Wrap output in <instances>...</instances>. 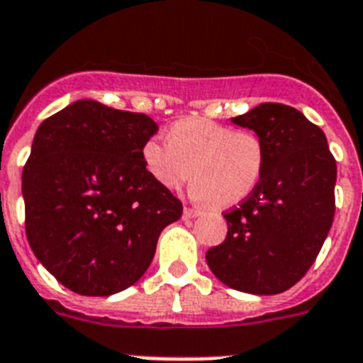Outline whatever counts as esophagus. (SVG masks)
Wrapping results in <instances>:
<instances>
[{"instance_id":"34e87169","label":"esophagus","mask_w":363,"mask_h":363,"mask_svg":"<svg viewBox=\"0 0 363 363\" xmlns=\"http://www.w3.org/2000/svg\"><path fill=\"white\" fill-rule=\"evenodd\" d=\"M201 212L199 210H196V208H184V212H182V218L184 219H194V218H197V216H199Z\"/></svg>"}]
</instances>
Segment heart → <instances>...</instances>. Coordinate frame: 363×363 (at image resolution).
I'll use <instances>...</instances> for the list:
<instances>
[{
    "label": "heart",
    "mask_w": 363,
    "mask_h": 363,
    "mask_svg": "<svg viewBox=\"0 0 363 363\" xmlns=\"http://www.w3.org/2000/svg\"><path fill=\"white\" fill-rule=\"evenodd\" d=\"M167 140H145L142 162L164 190H177L194 179L190 196L214 206L240 203L260 182L266 166L264 140L252 130H234L206 118H182Z\"/></svg>",
    "instance_id": "1"
}]
</instances>
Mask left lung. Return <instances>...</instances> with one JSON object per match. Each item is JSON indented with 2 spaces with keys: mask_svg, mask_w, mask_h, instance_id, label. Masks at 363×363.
<instances>
[{
  "mask_svg": "<svg viewBox=\"0 0 363 363\" xmlns=\"http://www.w3.org/2000/svg\"><path fill=\"white\" fill-rule=\"evenodd\" d=\"M230 120L264 140L266 166L247 199L223 214L227 238L206 262L233 290L282 294L306 275L330 230L336 160L325 133L294 106L262 103Z\"/></svg>",
  "mask_w": 363,
  "mask_h": 363,
  "instance_id": "1",
  "label": "left lung"
}]
</instances>
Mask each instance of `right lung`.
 I'll use <instances>...</instances> for the list:
<instances>
[{
    "label": "right lung",
    "instance_id": "right-lung-1",
    "mask_svg": "<svg viewBox=\"0 0 363 363\" xmlns=\"http://www.w3.org/2000/svg\"><path fill=\"white\" fill-rule=\"evenodd\" d=\"M149 116L81 99L44 120L21 173L35 257L79 295H112L147 271L182 203L147 175Z\"/></svg>",
    "mask_w": 363,
    "mask_h": 363
}]
</instances>
